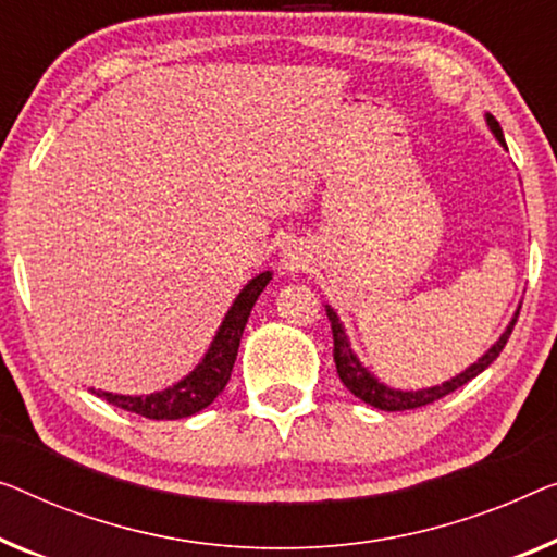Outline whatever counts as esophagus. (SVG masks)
I'll return each mask as SVG.
<instances>
[{"label":"esophagus","mask_w":557,"mask_h":557,"mask_svg":"<svg viewBox=\"0 0 557 557\" xmlns=\"http://www.w3.org/2000/svg\"><path fill=\"white\" fill-rule=\"evenodd\" d=\"M280 264H282V270H287V272L305 270V264H307V250L302 247V243H289V245L282 247Z\"/></svg>","instance_id":"obj_1"}]
</instances>
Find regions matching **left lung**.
Wrapping results in <instances>:
<instances>
[{
  "instance_id": "1",
  "label": "left lung",
  "mask_w": 557,
  "mask_h": 557,
  "mask_svg": "<svg viewBox=\"0 0 557 557\" xmlns=\"http://www.w3.org/2000/svg\"><path fill=\"white\" fill-rule=\"evenodd\" d=\"M487 124H491V129L495 132V137L505 145L500 124H497V120L491 117V114H487ZM327 318H330V327H332V339H335V347H332V358H335V368H337L339 380H343V385L350 389L355 397H360L362 403H368V405H372V408H380V410H389V412L422 408V405L435 403V400H440V397L455 393V389L462 387L465 383H470V380L478 377L480 372L487 368V364H493L497 360V355L503 352V347H505V343H508V337L512 335V327H516V322H518V318H512L508 330L503 332V337L497 339V343L491 347V350H487L483 358H480L475 364H472V368L465 370L462 375L453 377L450 383H443V385L430 387V389H418V393H403V389H389L383 383H377V380L372 377L370 372L362 368V364L358 362V358H355V355H352L350 345H347L345 330L337 322V314L332 312L330 307H327Z\"/></svg>"
}]
</instances>
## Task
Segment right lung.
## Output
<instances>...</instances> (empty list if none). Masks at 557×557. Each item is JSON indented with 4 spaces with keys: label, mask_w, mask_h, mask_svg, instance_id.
<instances>
[{
    "label": "right lung",
    "mask_w": 557,
    "mask_h": 557,
    "mask_svg": "<svg viewBox=\"0 0 557 557\" xmlns=\"http://www.w3.org/2000/svg\"><path fill=\"white\" fill-rule=\"evenodd\" d=\"M270 280V272H262V275H257L250 285L237 295L235 305L230 307L227 318L222 322L218 337H214L210 352H207L205 360L197 364L193 375H187L182 383L164 389V393H154L147 397H127L112 393L97 395L107 403L117 405L122 410L143 414V418L149 420H180L205 410L207 405L214 403V397L225 389L232 375V364L237 360L239 339H243L247 318H250L257 297H260L264 287H268Z\"/></svg>",
    "instance_id": "add662e5"
}]
</instances>
